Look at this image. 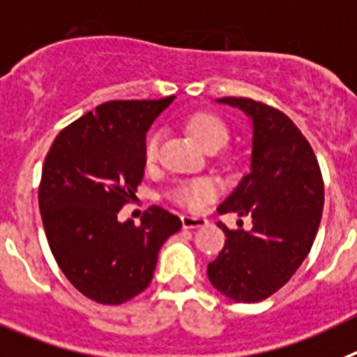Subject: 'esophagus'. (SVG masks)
<instances>
[{
  "label": "esophagus",
  "mask_w": 357,
  "mask_h": 357,
  "mask_svg": "<svg viewBox=\"0 0 357 357\" xmlns=\"http://www.w3.org/2000/svg\"><path fill=\"white\" fill-rule=\"evenodd\" d=\"M181 224H183V227H186V229H192V227L206 226L208 220L204 217H194V215H183V217H181Z\"/></svg>",
  "instance_id": "obj_1"
}]
</instances>
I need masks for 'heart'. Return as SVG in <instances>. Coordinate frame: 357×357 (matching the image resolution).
I'll return each mask as SVG.
<instances>
[{"label":"heart","mask_w":357,"mask_h":357,"mask_svg":"<svg viewBox=\"0 0 357 357\" xmlns=\"http://www.w3.org/2000/svg\"><path fill=\"white\" fill-rule=\"evenodd\" d=\"M186 128L194 135L195 139L206 147V149H218L220 146L227 142L229 139V128L224 123L222 119L218 117L213 112L197 110L194 114L188 115L186 119ZM160 153V133L155 131L151 133L144 144V160L147 165L158 160ZM218 192V185L215 179L211 178H197L188 179V181H181L176 185L172 190V199L178 204L188 208V210H201L210 199L215 197Z\"/></svg>","instance_id":"heart-1"}]
</instances>
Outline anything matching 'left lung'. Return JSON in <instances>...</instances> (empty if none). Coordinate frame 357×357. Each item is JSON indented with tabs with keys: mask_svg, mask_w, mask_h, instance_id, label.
<instances>
[{
	"mask_svg": "<svg viewBox=\"0 0 357 357\" xmlns=\"http://www.w3.org/2000/svg\"><path fill=\"white\" fill-rule=\"evenodd\" d=\"M252 117L250 172L217 208L250 215L252 229L218 227L226 243L208 279L236 303H259L290 281L310 255L324 210V179L310 142L287 114L249 98H222Z\"/></svg>",
	"mask_w": 357,
	"mask_h": 357,
	"instance_id": "8db88e82",
	"label": "left lung"
}]
</instances>
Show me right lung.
Instances as JSON below:
<instances>
[{
    "mask_svg": "<svg viewBox=\"0 0 357 357\" xmlns=\"http://www.w3.org/2000/svg\"><path fill=\"white\" fill-rule=\"evenodd\" d=\"M174 96L102 102L51 144L38 185L44 231L70 284L99 304H123L149 287L158 250L181 229L178 215L151 206L142 222H119L144 178V144Z\"/></svg>",
    "mask_w": 357,
    "mask_h": 357,
    "instance_id": "add662e5",
    "label": "right lung"
}]
</instances>
